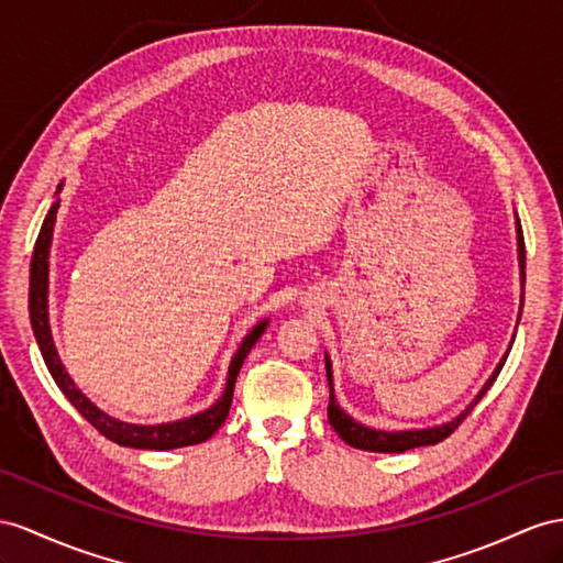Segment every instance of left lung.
<instances>
[{
	"instance_id": "obj_1",
	"label": "left lung",
	"mask_w": 563,
	"mask_h": 563,
	"mask_svg": "<svg viewBox=\"0 0 563 563\" xmlns=\"http://www.w3.org/2000/svg\"><path fill=\"white\" fill-rule=\"evenodd\" d=\"M516 238H518V264H521V283L526 280V244H523V230H521V221L516 219ZM521 309H523V297H521ZM521 316V313H518ZM511 352V347H509ZM509 352L504 354V358L499 362V366L495 368L493 376H489V380L483 385V390L478 393V397H475L471 405L466 407V411H461L456 419H452L450 423H442V426H435V428H423V430H399V432H385V430H376V428H368V426H362L356 423L352 416L344 413L338 405L335 399V393H333V368H330V358L325 356V376H328V385H330V401H328V421L330 426H333V430L338 432V435L347 442L350 446H356V450H364V452H390V454H397V452H407V450H413V446H423V444H438L442 442L444 438H450L452 432L461 426V421L466 419V416L473 411V407L478 405V401L483 399V395L489 390V385L495 383V378L499 376V371L504 366V362H507Z\"/></svg>"
}]
</instances>
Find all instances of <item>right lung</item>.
Returning a JSON list of instances; mask_svg holds the SVG:
<instances>
[{
    "mask_svg": "<svg viewBox=\"0 0 563 563\" xmlns=\"http://www.w3.org/2000/svg\"><path fill=\"white\" fill-rule=\"evenodd\" d=\"M59 190H62V185L56 187V195H59ZM56 209H59V199L54 201L45 223H42V228H40L33 262H31V292H27V311H31L33 333H35L37 347L42 352V358H45L54 383L59 385V390L68 397L70 405L80 411L85 421L92 423L107 440L117 442V444L135 446V450H176V446H190V444L207 442L213 432L223 426L225 416L230 411V405H233V390H235V380H238V373L242 368V362L247 358L256 340L262 338L268 321L256 323L250 330V335L242 340V344L238 347L233 362H230V368H228L225 390H223L221 399L216 401L213 407H209L207 411L195 413V416H190V419L162 423V426H135V423H123L119 419H111V416H107L104 411H99L92 401L78 390L76 383L70 380L59 354H56L54 340H52L49 313H47V292H49V244H52V230H54V221H56Z\"/></svg>",
    "mask_w": 563,
    "mask_h": 563,
    "instance_id": "add662e5",
    "label": "right lung"
}]
</instances>
